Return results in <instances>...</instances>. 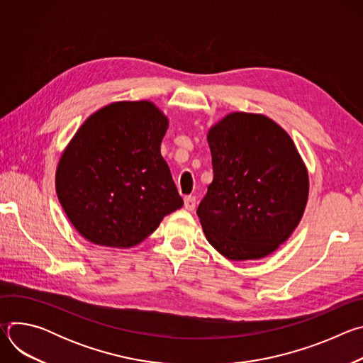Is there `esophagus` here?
Segmentation results:
<instances>
[{"mask_svg": "<svg viewBox=\"0 0 363 363\" xmlns=\"http://www.w3.org/2000/svg\"><path fill=\"white\" fill-rule=\"evenodd\" d=\"M184 206H185V210L194 211L195 210V196L194 195H186L184 198Z\"/></svg>", "mask_w": 363, "mask_h": 363, "instance_id": "obj_1", "label": "esophagus"}]
</instances>
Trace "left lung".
Here are the masks:
<instances>
[{
  "mask_svg": "<svg viewBox=\"0 0 363 363\" xmlns=\"http://www.w3.org/2000/svg\"><path fill=\"white\" fill-rule=\"evenodd\" d=\"M214 179L196 214L208 242L230 260L277 250L301 220L307 169L287 135L263 115L235 112L208 132Z\"/></svg>",
  "mask_w": 363,
  "mask_h": 363,
  "instance_id": "obj_1",
  "label": "left lung"
}]
</instances>
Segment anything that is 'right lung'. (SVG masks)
Here are the masks:
<instances>
[{"mask_svg": "<svg viewBox=\"0 0 363 363\" xmlns=\"http://www.w3.org/2000/svg\"><path fill=\"white\" fill-rule=\"evenodd\" d=\"M168 119L150 101H116L87 118L62 155L56 191L90 242L126 248L184 205L161 155Z\"/></svg>", "mask_w": 363, "mask_h": 363, "instance_id": "add662e5", "label": "right lung"}]
</instances>
